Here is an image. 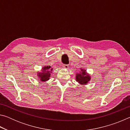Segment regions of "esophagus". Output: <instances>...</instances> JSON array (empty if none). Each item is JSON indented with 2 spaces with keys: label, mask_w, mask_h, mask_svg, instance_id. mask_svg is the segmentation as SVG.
<instances>
[{
  "label": "esophagus",
  "mask_w": 130,
  "mask_h": 130,
  "mask_svg": "<svg viewBox=\"0 0 130 130\" xmlns=\"http://www.w3.org/2000/svg\"><path fill=\"white\" fill-rule=\"evenodd\" d=\"M63 68H64L65 69H69V65H63Z\"/></svg>",
  "instance_id": "1"
}]
</instances>
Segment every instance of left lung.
Masks as SVG:
<instances>
[{
    "label": "left lung",
    "instance_id": "1",
    "mask_svg": "<svg viewBox=\"0 0 130 130\" xmlns=\"http://www.w3.org/2000/svg\"><path fill=\"white\" fill-rule=\"evenodd\" d=\"M76 81L80 85H85L88 84L91 80V77L89 73L87 72V70L83 68H80V70L78 73H76Z\"/></svg>",
    "mask_w": 130,
    "mask_h": 130
}]
</instances>
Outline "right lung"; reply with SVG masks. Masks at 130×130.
<instances>
[{
    "label": "right lung",
    "mask_w": 130,
    "mask_h": 130,
    "mask_svg": "<svg viewBox=\"0 0 130 130\" xmlns=\"http://www.w3.org/2000/svg\"><path fill=\"white\" fill-rule=\"evenodd\" d=\"M53 68L50 66H44L42 68L41 72H37L38 80H39L40 82H46L49 80Z\"/></svg>",
    "instance_id": "obj_1"
}]
</instances>
